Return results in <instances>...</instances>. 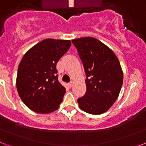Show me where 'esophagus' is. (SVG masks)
Here are the masks:
<instances>
[{
  "label": "esophagus",
  "mask_w": 146,
  "mask_h": 146,
  "mask_svg": "<svg viewBox=\"0 0 146 146\" xmlns=\"http://www.w3.org/2000/svg\"><path fill=\"white\" fill-rule=\"evenodd\" d=\"M73 85H74V82H73V81H71V82L69 83V87H72V86H73Z\"/></svg>",
  "instance_id": "34e87169"
}]
</instances>
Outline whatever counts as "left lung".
<instances>
[{"instance_id":"1","label":"left lung","mask_w":146,"mask_h":146,"mask_svg":"<svg viewBox=\"0 0 146 146\" xmlns=\"http://www.w3.org/2000/svg\"><path fill=\"white\" fill-rule=\"evenodd\" d=\"M86 74V91L77 99L82 110L93 115L105 113L118 97L123 74L113 50L94 37L74 39Z\"/></svg>"}]
</instances>
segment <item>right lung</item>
Instances as JSON below:
<instances>
[{"instance_id":"right-lung-1","label":"right lung","mask_w":146,"mask_h":146,"mask_svg":"<svg viewBox=\"0 0 146 146\" xmlns=\"http://www.w3.org/2000/svg\"><path fill=\"white\" fill-rule=\"evenodd\" d=\"M70 40L47 38L24 55L18 66L16 86L23 103L38 113L58 109L66 88L58 80L56 64L68 51Z\"/></svg>"}]
</instances>
